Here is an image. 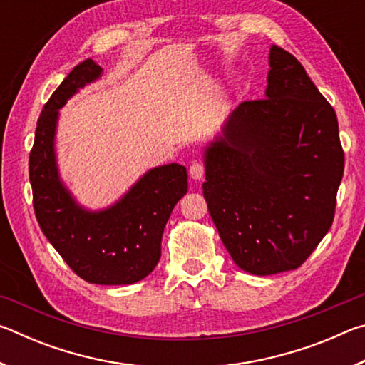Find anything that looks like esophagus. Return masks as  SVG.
<instances>
[{
    "label": "esophagus",
    "instance_id": "34e87169",
    "mask_svg": "<svg viewBox=\"0 0 365 365\" xmlns=\"http://www.w3.org/2000/svg\"><path fill=\"white\" fill-rule=\"evenodd\" d=\"M202 175H205V164L201 160H193L190 165V177L193 180H200Z\"/></svg>",
    "mask_w": 365,
    "mask_h": 365
}]
</instances>
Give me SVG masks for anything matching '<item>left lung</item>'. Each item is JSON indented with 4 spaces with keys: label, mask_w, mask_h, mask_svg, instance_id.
Returning <instances> with one entry per match:
<instances>
[{
    "label": "left lung",
    "mask_w": 365,
    "mask_h": 365,
    "mask_svg": "<svg viewBox=\"0 0 365 365\" xmlns=\"http://www.w3.org/2000/svg\"><path fill=\"white\" fill-rule=\"evenodd\" d=\"M265 98L243 101L206 150L202 193L240 269L294 270L330 230L344 170L335 109L280 46Z\"/></svg>",
    "instance_id": "8db88e82"
}]
</instances>
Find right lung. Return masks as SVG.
<instances>
[{
    "mask_svg": "<svg viewBox=\"0 0 365 365\" xmlns=\"http://www.w3.org/2000/svg\"><path fill=\"white\" fill-rule=\"evenodd\" d=\"M101 76L91 59L76 66L43 108L29 158L34 211L49 243L80 279L96 285H132L150 275L160 257L164 227L187 193V169L160 165L148 172L113 207L88 212L59 180L54 132L66 101Z\"/></svg>",
    "mask_w": 365,
    "mask_h": 365,
    "instance_id": "add662e5",
    "label": "right lung"
}]
</instances>
